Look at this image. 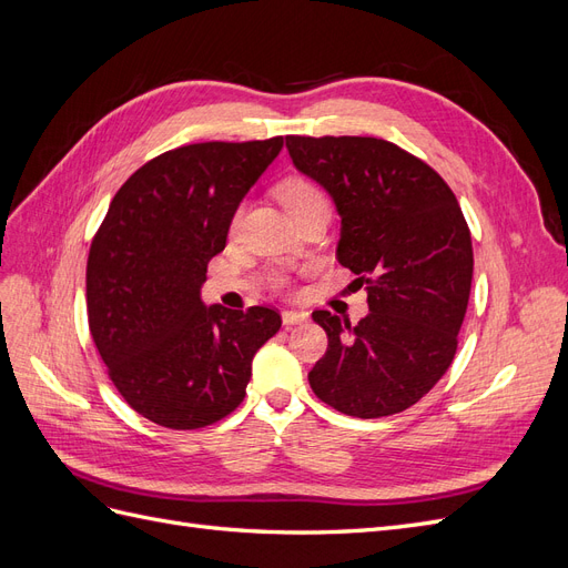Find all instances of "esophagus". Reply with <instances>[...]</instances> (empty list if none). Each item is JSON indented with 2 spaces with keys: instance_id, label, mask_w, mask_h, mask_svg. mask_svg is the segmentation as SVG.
I'll return each mask as SVG.
<instances>
[{
  "instance_id": "34e87169",
  "label": "esophagus",
  "mask_w": 568,
  "mask_h": 568,
  "mask_svg": "<svg viewBox=\"0 0 568 568\" xmlns=\"http://www.w3.org/2000/svg\"><path fill=\"white\" fill-rule=\"evenodd\" d=\"M282 322H284L286 326L303 324V322H307V315H305V313H298V311H284V313H282Z\"/></svg>"
}]
</instances>
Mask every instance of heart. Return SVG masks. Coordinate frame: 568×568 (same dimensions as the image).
<instances>
[{
  "mask_svg": "<svg viewBox=\"0 0 568 568\" xmlns=\"http://www.w3.org/2000/svg\"><path fill=\"white\" fill-rule=\"evenodd\" d=\"M277 196L284 203V209L291 213V217L303 213V211H311V209H320V205H326L324 192L322 189L305 180V178H288L277 186ZM239 220H242V209L234 213V227L239 225Z\"/></svg>",
  "mask_w": 568,
  "mask_h": 568,
  "instance_id": "1",
  "label": "heart"
}]
</instances>
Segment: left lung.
Segmentation results:
<instances>
[{"mask_svg": "<svg viewBox=\"0 0 568 568\" xmlns=\"http://www.w3.org/2000/svg\"><path fill=\"white\" fill-rule=\"evenodd\" d=\"M298 173L332 196L336 257L365 284L369 315L313 320L329 346L307 374L348 417L398 415L448 372L467 313L474 251L467 220L434 168L376 136H286Z\"/></svg>", "mask_w": 568, "mask_h": 568, "instance_id": "1", "label": "left lung"}]
</instances>
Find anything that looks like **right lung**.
Returning a JSON list of instances; mask_svg holds the SVG:
<instances>
[{"label":"right lung","mask_w":568,"mask_h":568,"mask_svg":"<svg viewBox=\"0 0 568 568\" xmlns=\"http://www.w3.org/2000/svg\"><path fill=\"white\" fill-rule=\"evenodd\" d=\"M263 142L189 144L144 163L118 189L88 257L94 346L125 403L189 432L242 405L251 365L282 317L205 305V267L227 244L248 189L280 156Z\"/></svg>","instance_id":"obj_1"}]
</instances>
